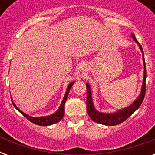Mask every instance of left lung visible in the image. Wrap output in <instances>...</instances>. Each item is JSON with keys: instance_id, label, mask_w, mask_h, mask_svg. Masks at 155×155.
<instances>
[{"instance_id": "8db88e82", "label": "left lung", "mask_w": 155, "mask_h": 155, "mask_svg": "<svg viewBox=\"0 0 155 155\" xmlns=\"http://www.w3.org/2000/svg\"><path fill=\"white\" fill-rule=\"evenodd\" d=\"M133 38V39L137 42L141 51L142 53V58H143V63H144V78H143V82H142V91L140 93L139 97L135 100L132 104L128 106L126 108H124L123 109L118 110L113 113H103L98 111L95 108L93 101H92V91L91 87L88 84H86L87 87V111L88 113V116L93 121L99 124H102L104 125H119L123 121H125L127 118H129L137 108H139L140 105L142 104L143 100L145 97V93H146V78H147V71H146V63H145L144 58V53L142 51V46L137 42L136 39L134 35L132 34L130 35Z\"/></svg>"}]
</instances>
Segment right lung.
<instances>
[{"label":"right lung","instance_id":"1","mask_svg":"<svg viewBox=\"0 0 155 155\" xmlns=\"http://www.w3.org/2000/svg\"><path fill=\"white\" fill-rule=\"evenodd\" d=\"M74 84V82L71 83L69 84V85L68 86V88H67V91H66L65 96L63 97V100L62 101V103H61L59 108L55 113L51 114V115L49 116H46V117H31V116H29L27 114H25V113H23L22 111H21L19 108L15 105V104L13 103V99L11 98L12 100V102H13V106L15 107L17 109H18L19 112H20L21 114H22L25 117H26L28 120L33 122L35 125H43V126H47V125H53L54 123L58 122L59 120H61L63 119V115H64V104H65L66 101H67V99H68V93H69V91H70L71 87H72V85Z\"/></svg>","mask_w":155,"mask_h":155}]
</instances>
